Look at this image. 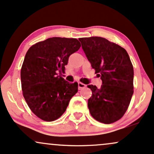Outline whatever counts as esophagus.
I'll list each match as a JSON object with an SVG mask.
<instances>
[{
	"label": "esophagus",
	"mask_w": 154,
	"mask_h": 154,
	"mask_svg": "<svg viewBox=\"0 0 154 154\" xmlns=\"http://www.w3.org/2000/svg\"><path fill=\"white\" fill-rule=\"evenodd\" d=\"M78 86H79V89H82V88H86V85H85L84 84H83V83L81 82H79L78 83Z\"/></svg>",
	"instance_id": "obj_1"
}]
</instances>
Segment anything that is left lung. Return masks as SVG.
Segmentation results:
<instances>
[{
	"instance_id": "left-lung-1",
	"label": "left lung",
	"mask_w": 154,
	"mask_h": 154,
	"mask_svg": "<svg viewBox=\"0 0 154 154\" xmlns=\"http://www.w3.org/2000/svg\"><path fill=\"white\" fill-rule=\"evenodd\" d=\"M82 48L102 84L88 85L90 114L96 120L111 124L122 118L133 94V66L127 51L105 38H80Z\"/></svg>"
}]
</instances>
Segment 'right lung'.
<instances>
[{
  "mask_svg": "<svg viewBox=\"0 0 154 154\" xmlns=\"http://www.w3.org/2000/svg\"><path fill=\"white\" fill-rule=\"evenodd\" d=\"M81 48L77 39L52 37L32 45L21 69L23 96L29 107L41 120L51 122L62 116L78 83L58 75L65 73L68 57Z\"/></svg>",
  "mask_w": 154,
  "mask_h": 154,
  "instance_id": "add662e5",
  "label": "right lung"
}]
</instances>
